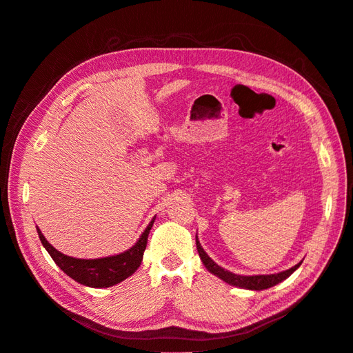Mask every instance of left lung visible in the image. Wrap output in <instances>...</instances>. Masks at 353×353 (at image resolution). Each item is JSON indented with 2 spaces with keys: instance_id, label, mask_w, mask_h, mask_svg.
<instances>
[{
  "instance_id": "1",
  "label": "left lung",
  "mask_w": 353,
  "mask_h": 353,
  "mask_svg": "<svg viewBox=\"0 0 353 353\" xmlns=\"http://www.w3.org/2000/svg\"><path fill=\"white\" fill-rule=\"evenodd\" d=\"M196 247H197V252H199V256H201L203 265L208 268L209 272L214 274L216 277H219L221 280H223L225 283L231 284V285H235V287H241V288H247V290H265V288H270L275 284H279L281 281H284L285 279H288L291 274H293L300 265L303 261H300L299 264H296L294 267H291L285 271H281V272H277V274H267V275H238V274H234L231 271H228L222 267H219L216 263L213 261V259L205 252V250L202 248L201 242H199L197 236H196Z\"/></svg>"
}]
</instances>
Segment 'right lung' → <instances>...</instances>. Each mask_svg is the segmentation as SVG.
Listing matches in <instances>:
<instances>
[{
    "label": "right lung",
    "mask_w": 353,
    "mask_h": 353,
    "mask_svg": "<svg viewBox=\"0 0 353 353\" xmlns=\"http://www.w3.org/2000/svg\"><path fill=\"white\" fill-rule=\"evenodd\" d=\"M154 219L156 218H152V221L145 228V231L141 234L140 239L137 241L134 247H131L128 251H124L118 255L97 259H81L68 256L53 248L52 245L46 241L39 228L37 234L43 247L48 250V252L53 258V261L59 265L60 270L66 272L70 279L88 287L105 288L124 281L141 265L143 255L147 247V238L152 223H154Z\"/></svg>",
    "instance_id": "obj_1"
}]
</instances>
